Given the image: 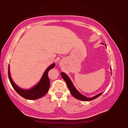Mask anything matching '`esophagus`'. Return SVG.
Here are the masks:
<instances>
[{
	"instance_id": "34e87169",
	"label": "esophagus",
	"mask_w": 128,
	"mask_h": 128,
	"mask_svg": "<svg viewBox=\"0 0 128 128\" xmlns=\"http://www.w3.org/2000/svg\"><path fill=\"white\" fill-rule=\"evenodd\" d=\"M60 65H61V64H60Z\"/></svg>"
}]
</instances>
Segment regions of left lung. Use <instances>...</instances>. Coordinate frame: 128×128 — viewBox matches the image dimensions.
I'll return each instance as SVG.
<instances>
[{
	"label": "left lung",
	"mask_w": 128,
	"mask_h": 128,
	"mask_svg": "<svg viewBox=\"0 0 128 128\" xmlns=\"http://www.w3.org/2000/svg\"><path fill=\"white\" fill-rule=\"evenodd\" d=\"M105 46L106 47V46L105 45ZM61 76L62 77V78L64 79V80H65L66 84H67V86H68V90H70V93H71L72 94V96L74 97V98H75L76 99L80 100H83V101L92 100L95 99L96 98H98V97L100 96V95L103 93V92H100V93L96 95V96L92 97V98H87V97L84 96V95L82 94L80 92H78V90L76 88L75 86H74V85H73V82H72V80H70V78L68 77V76L67 75V74H66V73L64 72H61Z\"/></svg>",
	"instance_id": "obj_1"
}]
</instances>
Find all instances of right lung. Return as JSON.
<instances>
[{
    "instance_id": "1",
    "label": "right lung",
    "mask_w": 128,
    "mask_h": 128,
    "mask_svg": "<svg viewBox=\"0 0 128 128\" xmlns=\"http://www.w3.org/2000/svg\"><path fill=\"white\" fill-rule=\"evenodd\" d=\"M55 63H53L47 68L41 78L40 81L36 86L29 89H23L19 87L11 78L10 70V66H8V77L12 87L16 92L23 98L29 100H36L44 96L49 90L50 86V80L48 78V72L50 69L55 67Z\"/></svg>"
}]
</instances>
